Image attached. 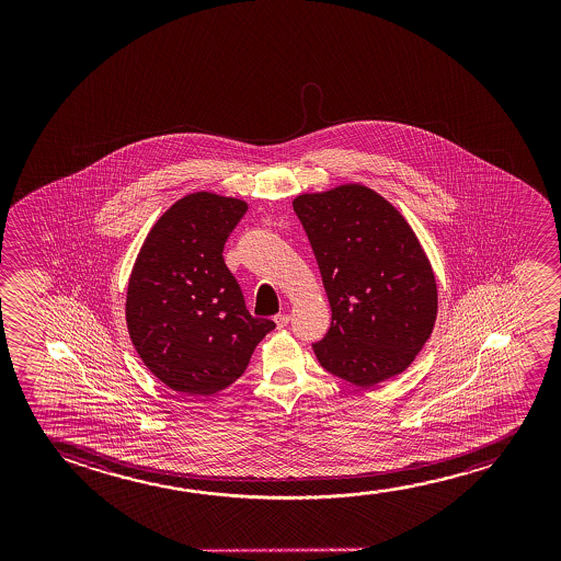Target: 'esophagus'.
<instances>
[{
    "instance_id": "34e87169",
    "label": "esophagus",
    "mask_w": 561,
    "mask_h": 561,
    "mask_svg": "<svg viewBox=\"0 0 561 561\" xmlns=\"http://www.w3.org/2000/svg\"><path fill=\"white\" fill-rule=\"evenodd\" d=\"M289 320H291V318H289L287 314H277L276 318H274V322H276V325L279 328V330L285 328V325L289 323Z\"/></svg>"
}]
</instances>
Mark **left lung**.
I'll use <instances>...</instances> for the list:
<instances>
[{"instance_id": "obj_1", "label": "left lung", "mask_w": 561, "mask_h": 561, "mask_svg": "<svg viewBox=\"0 0 561 561\" xmlns=\"http://www.w3.org/2000/svg\"><path fill=\"white\" fill-rule=\"evenodd\" d=\"M331 307L314 343L322 368L358 387L399 376L437 320V282L414 230L366 185L293 201Z\"/></svg>"}]
</instances>
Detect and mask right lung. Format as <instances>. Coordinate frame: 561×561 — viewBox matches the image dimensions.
Listing matches in <instances>:
<instances>
[{
    "mask_svg": "<svg viewBox=\"0 0 561 561\" xmlns=\"http://www.w3.org/2000/svg\"><path fill=\"white\" fill-rule=\"evenodd\" d=\"M245 201L197 192L157 220L131 268L126 323L149 371L172 391L208 397L243 376L276 323L253 318L224 262Z\"/></svg>",
    "mask_w": 561,
    "mask_h": 561,
    "instance_id": "obj_1",
    "label": "right lung"
}]
</instances>
